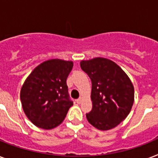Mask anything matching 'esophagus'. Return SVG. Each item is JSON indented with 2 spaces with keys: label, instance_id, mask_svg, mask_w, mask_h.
<instances>
[{
  "label": "esophagus",
  "instance_id": "1",
  "mask_svg": "<svg viewBox=\"0 0 158 158\" xmlns=\"http://www.w3.org/2000/svg\"><path fill=\"white\" fill-rule=\"evenodd\" d=\"M82 101H83V98H81V97H80V98H79V99H77V100H76L77 103H79V104L81 103Z\"/></svg>",
  "mask_w": 158,
  "mask_h": 158
}]
</instances>
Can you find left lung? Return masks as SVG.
<instances>
[{
	"label": "left lung",
	"instance_id": "1",
	"mask_svg": "<svg viewBox=\"0 0 158 158\" xmlns=\"http://www.w3.org/2000/svg\"><path fill=\"white\" fill-rule=\"evenodd\" d=\"M81 69L92 81L93 108L87 120L100 130H109L127 117L135 101V89L125 72L103 57L81 60Z\"/></svg>",
	"mask_w": 158,
	"mask_h": 158
}]
</instances>
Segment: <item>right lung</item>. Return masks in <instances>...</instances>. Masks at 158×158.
<instances>
[{
  "label": "right lung",
  "mask_w": 158,
  "mask_h": 158,
  "mask_svg": "<svg viewBox=\"0 0 158 158\" xmlns=\"http://www.w3.org/2000/svg\"><path fill=\"white\" fill-rule=\"evenodd\" d=\"M73 64L71 60H48L36 67L25 79L20 90L22 107L37 127L52 130L64 120L73 105L66 84Z\"/></svg>",
  "instance_id": "right-lung-1"
}]
</instances>
